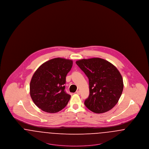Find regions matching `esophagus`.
Wrapping results in <instances>:
<instances>
[{"mask_svg": "<svg viewBox=\"0 0 149 149\" xmlns=\"http://www.w3.org/2000/svg\"><path fill=\"white\" fill-rule=\"evenodd\" d=\"M76 93H77V94H80V91H77L76 92Z\"/></svg>", "mask_w": 149, "mask_h": 149, "instance_id": "1", "label": "esophagus"}]
</instances>
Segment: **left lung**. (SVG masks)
<instances>
[{
    "instance_id": "left-lung-1",
    "label": "left lung",
    "mask_w": 149,
    "mask_h": 149,
    "mask_svg": "<svg viewBox=\"0 0 149 149\" xmlns=\"http://www.w3.org/2000/svg\"><path fill=\"white\" fill-rule=\"evenodd\" d=\"M76 64L89 79V95L85 99V106L96 113L113 108L123 89V79L116 66L98 57L79 60Z\"/></svg>"
}]
</instances>
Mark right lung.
Listing matches in <instances>:
<instances>
[{
	"label": "right lung",
	"instance_id": "1",
	"mask_svg": "<svg viewBox=\"0 0 149 149\" xmlns=\"http://www.w3.org/2000/svg\"><path fill=\"white\" fill-rule=\"evenodd\" d=\"M72 61L55 58L42 64L30 82V95L37 106L47 113H56L65 108L71 95L65 91L66 77Z\"/></svg>",
	"mask_w": 149,
	"mask_h": 149
}]
</instances>
